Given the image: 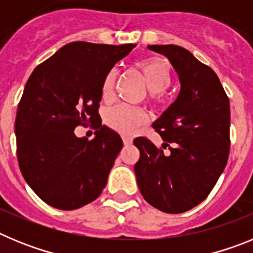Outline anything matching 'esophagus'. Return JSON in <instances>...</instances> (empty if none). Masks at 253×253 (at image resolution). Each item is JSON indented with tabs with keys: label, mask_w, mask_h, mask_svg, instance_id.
Instances as JSON below:
<instances>
[{
	"label": "esophagus",
	"mask_w": 253,
	"mask_h": 253,
	"mask_svg": "<svg viewBox=\"0 0 253 253\" xmlns=\"http://www.w3.org/2000/svg\"><path fill=\"white\" fill-rule=\"evenodd\" d=\"M123 143H124L125 146H129V144L133 143V139L130 137H128V135H123Z\"/></svg>",
	"instance_id": "1"
}]
</instances>
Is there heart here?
I'll use <instances>...</instances> for the list:
<instances>
[{"label":"heart","instance_id":"1","mask_svg":"<svg viewBox=\"0 0 253 253\" xmlns=\"http://www.w3.org/2000/svg\"><path fill=\"white\" fill-rule=\"evenodd\" d=\"M142 73L152 97L157 99L160 93L169 87L171 82V67L166 60L158 57L144 58L135 63ZM116 80V71L110 69L105 75L101 84V96L104 100H109L113 96L114 84ZM105 123L114 130L122 134H130L146 122V114L140 109L129 105H115L107 109L105 113Z\"/></svg>","mask_w":253,"mask_h":253}]
</instances>
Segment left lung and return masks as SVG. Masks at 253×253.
<instances>
[{
  "label": "left lung",
  "instance_id": "1",
  "mask_svg": "<svg viewBox=\"0 0 253 253\" xmlns=\"http://www.w3.org/2000/svg\"><path fill=\"white\" fill-rule=\"evenodd\" d=\"M165 55L180 81V92L153 123L163 154L147 138H137L140 152L134 166L146 202L169 214L184 213L213 190L229 156V100L210 67L178 45H148ZM171 146H169V144Z\"/></svg>",
  "mask_w": 253,
  "mask_h": 253
}]
</instances>
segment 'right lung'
<instances>
[{"mask_svg":"<svg viewBox=\"0 0 253 253\" xmlns=\"http://www.w3.org/2000/svg\"><path fill=\"white\" fill-rule=\"evenodd\" d=\"M134 46L73 42L29 77L15 120L17 161L29 186L50 207L78 209L106 186L123 140L99 122L101 84ZM88 122L95 138L76 137L75 126Z\"/></svg>","mask_w":253,"mask_h":253,"instance_id":"obj_1","label":"right lung"}]
</instances>
